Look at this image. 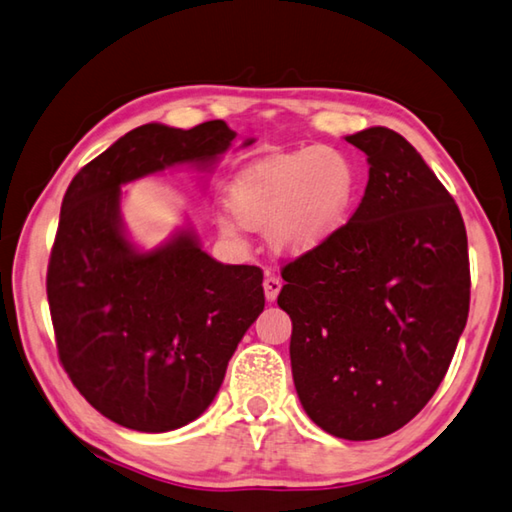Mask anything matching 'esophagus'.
I'll use <instances>...</instances> for the list:
<instances>
[{"label":"esophagus","instance_id":"1","mask_svg":"<svg viewBox=\"0 0 512 512\" xmlns=\"http://www.w3.org/2000/svg\"><path fill=\"white\" fill-rule=\"evenodd\" d=\"M263 287H265V298H267V301H269V303H274L276 298H278V292H281L283 283L278 281L276 276L267 274V276H265V281H263Z\"/></svg>","mask_w":512,"mask_h":512}]
</instances>
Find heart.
Returning a JSON list of instances; mask_svg holds the SVG:
<instances>
[{"label": "heart", "mask_w": 512, "mask_h": 512, "mask_svg": "<svg viewBox=\"0 0 512 512\" xmlns=\"http://www.w3.org/2000/svg\"><path fill=\"white\" fill-rule=\"evenodd\" d=\"M359 169L334 147H310L256 160L231 182V209L218 214L225 234L267 227L276 252L303 256L332 240L359 198Z\"/></svg>", "instance_id": "b5f03b06"}]
</instances>
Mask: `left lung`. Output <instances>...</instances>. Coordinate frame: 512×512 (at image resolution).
Here are the masks:
<instances>
[{
	"label": "left lung",
	"mask_w": 512,
	"mask_h": 512,
	"mask_svg": "<svg viewBox=\"0 0 512 512\" xmlns=\"http://www.w3.org/2000/svg\"><path fill=\"white\" fill-rule=\"evenodd\" d=\"M370 178L345 227L283 267L294 385L318 428L350 441L417 417L448 372L470 307L464 218L397 131L345 138Z\"/></svg>",
	"instance_id": "8db88e82"
}]
</instances>
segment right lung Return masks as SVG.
Returning a JSON list of instances; mask_svg holds the SVG:
<instances>
[{"label":"right lung","instance_id":"add662e5","mask_svg":"<svg viewBox=\"0 0 512 512\" xmlns=\"http://www.w3.org/2000/svg\"><path fill=\"white\" fill-rule=\"evenodd\" d=\"M234 138L223 120L142 124L64 194L46 274L57 354L82 397L124 428L169 432L198 419L265 294L258 267L218 263L191 229L140 252L124 234L120 187L176 165L207 169Z\"/></svg>","mask_w":512,"mask_h":512}]
</instances>
